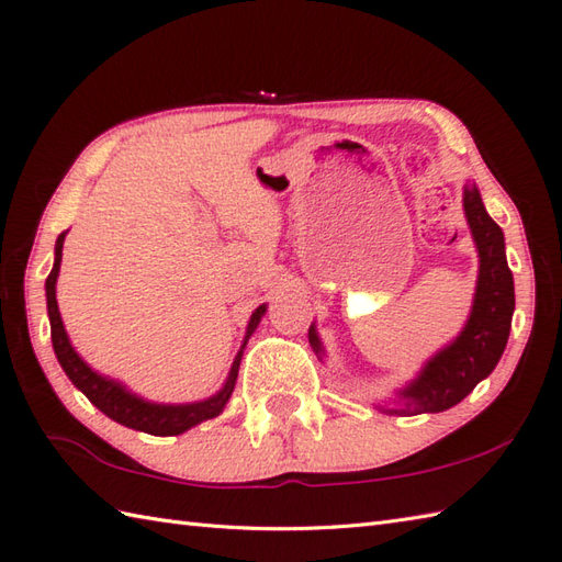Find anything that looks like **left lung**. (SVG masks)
Returning <instances> with one entry per match:
<instances>
[{
    "mask_svg": "<svg viewBox=\"0 0 562 562\" xmlns=\"http://www.w3.org/2000/svg\"><path fill=\"white\" fill-rule=\"evenodd\" d=\"M464 211L481 257L471 317L457 341L435 356L418 380L402 392L404 406L386 408L390 414H438L452 408L483 378L491 375L507 346L515 313V281L507 267L503 231L485 211L476 184H467ZM307 336L315 353H322L315 327H310Z\"/></svg>",
    "mask_w": 562,
    "mask_h": 562,
    "instance_id": "left-lung-1",
    "label": "left lung"
}]
</instances>
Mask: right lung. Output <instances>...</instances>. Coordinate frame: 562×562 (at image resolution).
Segmentation results:
<instances>
[{"label": "right lung", "instance_id": "add662e5", "mask_svg": "<svg viewBox=\"0 0 562 562\" xmlns=\"http://www.w3.org/2000/svg\"><path fill=\"white\" fill-rule=\"evenodd\" d=\"M65 235L67 233H59V238H57L55 267H53V271H49V277L45 281V293H47V315H49V334H53V348H55V356L59 360L61 370L67 372V378L74 384H77L79 390L86 396H89V402L101 408L108 418L117 420L127 428L148 432V435H180L184 430H190L192 426H196V423L218 416L223 406H226V402L231 398V394H233L235 380H238V368H240L243 351L238 353V358H235L226 386H223V390L216 396L206 398V402L182 404V406H164V404L144 402V398L130 394L122 384L112 382L103 375H98V372H93L77 356V351H74L69 339H67L65 324H61L57 297H55V283H57V273H59L61 245H65ZM265 313H267V305H259L252 313V319H249V324H247L245 344H247L249 336H252V331L257 329V324H259V319ZM245 344H243V348H245Z\"/></svg>", "mask_w": 562, "mask_h": 562}]
</instances>
